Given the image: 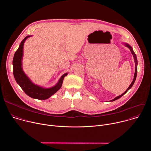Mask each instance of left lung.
<instances>
[{
  "mask_svg": "<svg viewBox=\"0 0 151 151\" xmlns=\"http://www.w3.org/2000/svg\"><path fill=\"white\" fill-rule=\"evenodd\" d=\"M124 45H125V47H128L129 49H130V51H131V52L132 53V54H133V57H134V62H135V73H134V79H133V81H132V83L130 84V85L129 86V87L127 88V90L123 93V94H122L121 95H120V96H117L116 97H115V99H114L113 100H111V101H115V100H117V99H119V98H121L123 95H124L129 90H130L132 87V86L133 85V84H134V82H135V81H136V76H137V57H136V54H135V52H134V51H133V48H132V47L130 45H128V44H124Z\"/></svg>",
  "mask_w": 151,
  "mask_h": 151,
  "instance_id": "obj_1",
  "label": "left lung"
}]
</instances>
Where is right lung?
<instances>
[{"label": "right lung", "mask_w": 151, "mask_h": 151, "mask_svg": "<svg viewBox=\"0 0 151 151\" xmlns=\"http://www.w3.org/2000/svg\"><path fill=\"white\" fill-rule=\"evenodd\" d=\"M32 36H27L21 41L19 48L16 51L13 58V73L15 79L20 87L29 97L38 100H46L55 94L60 89L63 79L68 75V73L61 76L58 83L54 87L44 88L33 83L24 73L22 68V59L23 55V46L26 40Z\"/></svg>", "instance_id": "right-lung-1"}]
</instances>
